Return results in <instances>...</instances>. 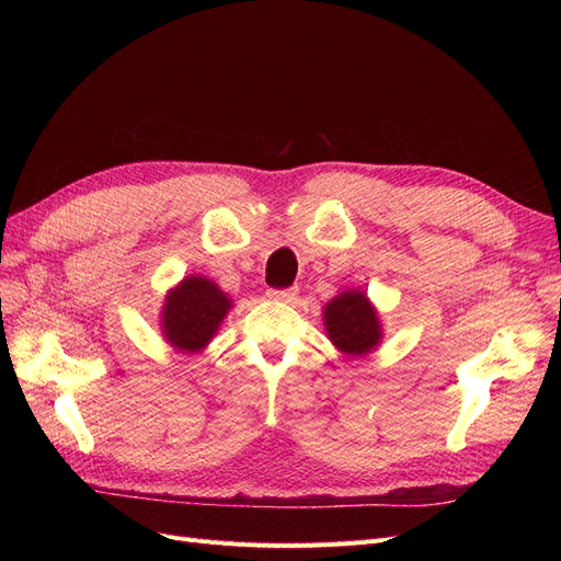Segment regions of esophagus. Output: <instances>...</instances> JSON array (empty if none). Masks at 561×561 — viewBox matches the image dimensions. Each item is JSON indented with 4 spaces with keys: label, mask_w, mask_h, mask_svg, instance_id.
Listing matches in <instances>:
<instances>
[{
    "label": "esophagus",
    "mask_w": 561,
    "mask_h": 561,
    "mask_svg": "<svg viewBox=\"0 0 561 561\" xmlns=\"http://www.w3.org/2000/svg\"><path fill=\"white\" fill-rule=\"evenodd\" d=\"M271 299L274 301H285V304H290L295 297H297V287H271V290L266 293Z\"/></svg>",
    "instance_id": "34e87169"
}]
</instances>
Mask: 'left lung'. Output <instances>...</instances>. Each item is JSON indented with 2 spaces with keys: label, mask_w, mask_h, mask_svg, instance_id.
I'll list each match as a JSON object with an SVG mask.
<instances>
[{
  "label": "left lung",
  "mask_w": 561,
  "mask_h": 561,
  "mask_svg": "<svg viewBox=\"0 0 561 561\" xmlns=\"http://www.w3.org/2000/svg\"><path fill=\"white\" fill-rule=\"evenodd\" d=\"M325 328L332 344L348 355H365L379 344V318L363 293H344L325 309Z\"/></svg>",
  "instance_id": "8db88e82"
}]
</instances>
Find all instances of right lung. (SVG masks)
I'll return each mask as SVG.
<instances>
[{"label":"right lung","instance_id":"right-lung-1","mask_svg":"<svg viewBox=\"0 0 561 561\" xmlns=\"http://www.w3.org/2000/svg\"><path fill=\"white\" fill-rule=\"evenodd\" d=\"M229 307L231 299L215 283L186 278L165 297L163 334L175 348L196 353L210 342Z\"/></svg>","mask_w":561,"mask_h":561}]
</instances>
